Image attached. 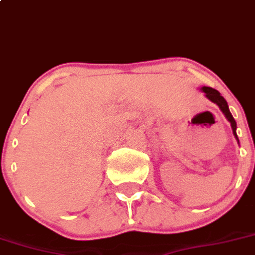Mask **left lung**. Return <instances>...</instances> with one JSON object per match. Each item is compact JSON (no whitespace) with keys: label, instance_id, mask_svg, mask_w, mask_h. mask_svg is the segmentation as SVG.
I'll return each instance as SVG.
<instances>
[{"label":"left lung","instance_id":"1","mask_svg":"<svg viewBox=\"0 0 255 255\" xmlns=\"http://www.w3.org/2000/svg\"><path fill=\"white\" fill-rule=\"evenodd\" d=\"M202 91L206 93V96H207V98H208V100H211L212 102H214L217 106H218L219 108H221V111L224 113V116L227 117V120L231 122L232 130H233L234 137H236L237 140H238V137H237V133H236L237 123H236V121H234L233 116H232L231 112H229V108H228V105H227V101L224 100V98L221 96V93H219L217 90H214V88L202 87Z\"/></svg>","mask_w":255,"mask_h":255}]
</instances>
